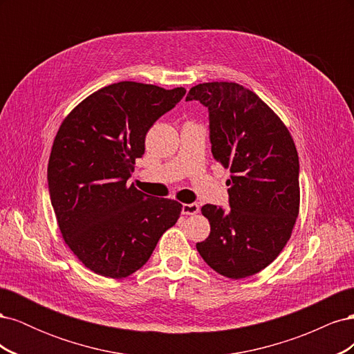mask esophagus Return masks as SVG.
<instances>
[{"label": "esophagus", "instance_id": "esophagus-1", "mask_svg": "<svg viewBox=\"0 0 354 354\" xmlns=\"http://www.w3.org/2000/svg\"><path fill=\"white\" fill-rule=\"evenodd\" d=\"M201 209V207L198 205V203H183L181 205V212L186 214V216H195V214H198Z\"/></svg>", "mask_w": 354, "mask_h": 354}]
</instances>
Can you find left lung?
Returning a JSON list of instances; mask_svg holds the SVG:
<instances>
[{
    "label": "left lung",
    "instance_id": "obj_1",
    "mask_svg": "<svg viewBox=\"0 0 354 354\" xmlns=\"http://www.w3.org/2000/svg\"><path fill=\"white\" fill-rule=\"evenodd\" d=\"M190 100L208 109L212 156L232 173L230 208L202 207L211 232L196 250L212 270L242 279L269 266L291 238L299 209L297 149L281 118L236 82L198 84Z\"/></svg>",
    "mask_w": 354,
    "mask_h": 354
}]
</instances>
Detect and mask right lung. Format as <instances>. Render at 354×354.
Here are the masks:
<instances>
[{"mask_svg": "<svg viewBox=\"0 0 354 354\" xmlns=\"http://www.w3.org/2000/svg\"><path fill=\"white\" fill-rule=\"evenodd\" d=\"M186 90L122 81L82 100L62 122L47 180L62 236L78 260L112 279L130 276L151 259L181 203L149 196L127 181L156 120Z\"/></svg>", "mask_w": 354, "mask_h": 354, "instance_id": "right-lung-1", "label": "right lung"}]
</instances>
